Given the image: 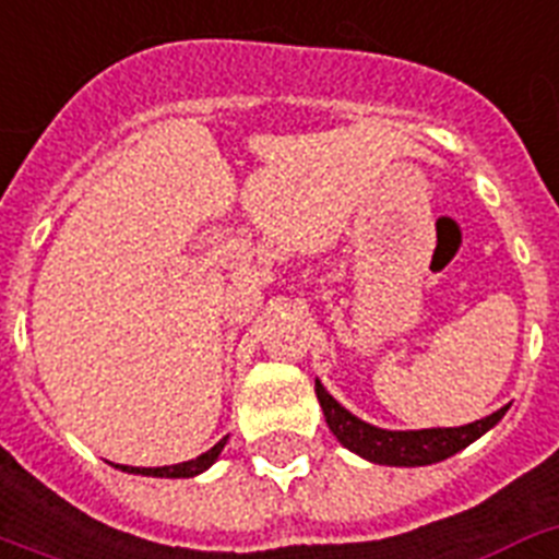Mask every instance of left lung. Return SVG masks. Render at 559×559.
<instances>
[{
  "instance_id": "8db88e82",
  "label": "left lung",
  "mask_w": 559,
  "mask_h": 559,
  "mask_svg": "<svg viewBox=\"0 0 559 559\" xmlns=\"http://www.w3.org/2000/svg\"><path fill=\"white\" fill-rule=\"evenodd\" d=\"M316 395L321 403L323 417H326V426L330 431L341 440V447H346L349 452L360 454L364 461L378 463V466H431V463H440L457 454L461 449H466L468 443H475L480 435H486L489 429H495L503 415L509 412V406H500L497 412H491L489 417H480L475 424L466 426H452V429H381V426H372L367 420H360L358 415H352L349 409H344L335 397L323 389V383L316 378Z\"/></svg>"
}]
</instances>
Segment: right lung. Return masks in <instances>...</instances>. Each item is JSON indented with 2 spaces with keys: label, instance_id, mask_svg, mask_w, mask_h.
Listing matches in <instances>:
<instances>
[{
  "label": "right lung",
  "instance_id": "right-lung-1",
  "mask_svg": "<svg viewBox=\"0 0 559 559\" xmlns=\"http://www.w3.org/2000/svg\"><path fill=\"white\" fill-rule=\"evenodd\" d=\"M224 443L227 438L218 440L213 449H207L204 454H199L195 461L187 463H176V466H158V468H135V466H121V472H130V475H144V477H195L201 472H207L215 461H218V454H222Z\"/></svg>",
  "mask_w": 559,
  "mask_h": 559
}]
</instances>
